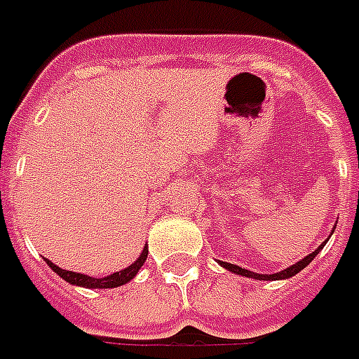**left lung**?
<instances>
[{"label":"left lung","mask_w":359,"mask_h":359,"mask_svg":"<svg viewBox=\"0 0 359 359\" xmlns=\"http://www.w3.org/2000/svg\"><path fill=\"white\" fill-rule=\"evenodd\" d=\"M336 229V226H334ZM334 229H332V232H334ZM330 232V236H332ZM330 240V238H326L325 241H323L321 245L317 247L313 252H310L308 256H304L302 260H299L297 264L290 265V267H285V269L278 271V273H275V275H260V273H255V271H249V269H243V267H240V265H236V264H226V262H219L221 267H225V269L232 271L234 275H241V276H247V278H255V280H285V278H291V276H295L299 271H302L306 267V265L310 264L313 258H316L319 252L323 250V247L326 245V241Z\"/></svg>","instance_id":"left-lung-1"}]
</instances>
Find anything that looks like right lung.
<instances>
[{
	"label": "right lung",
	"mask_w": 359,
	"mask_h": 359,
	"mask_svg": "<svg viewBox=\"0 0 359 359\" xmlns=\"http://www.w3.org/2000/svg\"><path fill=\"white\" fill-rule=\"evenodd\" d=\"M147 255H149V249L147 245L144 247L142 250V255L138 256V260L130 264L129 267H125L121 271H116L112 275L109 276H103V278H97V276H88V275H83V273H75V271H68V269H62V267H58L55 265L53 262L48 260V258H43L46 264L51 267V269L57 273L60 278L68 282L72 285H81V287H88V290H112V287H119V285L127 284L134 278V276L138 275V271L142 269V265L145 264L147 260Z\"/></svg>",
	"instance_id": "obj_1"
}]
</instances>
